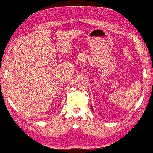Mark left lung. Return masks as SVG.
Here are the masks:
<instances>
[{"mask_svg": "<svg viewBox=\"0 0 153 153\" xmlns=\"http://www.w3.org/2000/svg\"><path fill=\"white\" fill-rule=\"evenodd\" d=\"M92 110H93V108H92Z\"/></svg>", "mask_w": 153, "mask_h": 153, "instance_id": "1", "label": "left lung"}]
</instances>
